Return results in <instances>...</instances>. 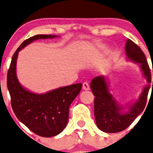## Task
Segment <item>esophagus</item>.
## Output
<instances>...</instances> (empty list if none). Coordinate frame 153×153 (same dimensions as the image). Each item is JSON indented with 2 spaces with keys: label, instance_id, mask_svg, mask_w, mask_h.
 I'll return each instance as SVG.
<instances>
[{
  "label": "esophagus",
  "instance_id": "34e87169",
  "mask_svg": "<svg viewBox=\"0 0 153 153\" xmlns=\"http://www.w3.org/2000/svg\"><path fill=\"white\" fill-rule=\"evenodd\" d=\"M83 89H84V90H89V89H90L89 84H88L87 82H84V84H83Z\"/></svg>",
  "mask_w": 153,
  "mask_h": 153
}]
</instances>
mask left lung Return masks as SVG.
Wrapping results in <instances>:
<instances>
[{"label": "left lung", "mask_w": 153, "mask_h": 153, "mask_svg": "<svg viewBox=\"0 0 153 153\" xmlns=\"http://www.w3.org/2000/svg\"><path fill=\"white\" fill-rule=\"evenodd\" d=\"M125 51L129 60L140 64L148 84L143 88L139 98L129 106L126 112H122V106H119L113 96L109 93L105 78L104 76H98L92 79L90 87L95 95L94 113L95 121L98 129L108 133L121 132L133 122L136 117L144 109L150 88L149 84L152 79L150 69L143 51L130 39L126 41Z\"/></svg>", "instance_id": "obj_1"}]
</instances>
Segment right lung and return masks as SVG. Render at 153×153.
<instances>
[{
    "instance_id": "right-lung-1",
    "label": "right lung",
    "mask_w": 153,
    "mask_h": 153,
    "mask_svg": "<svg viewBox=\"0 0 153 153\" xmlns=\"http://www.w3.org/2000/svg\"><path fill=\"white\" fill-rule=\"evenodd\" d=\"M56 37L37 35L25 40L14 53L7 73V88L14 113L32 132L42 137L55 136L64 130L69 118V106L81 90L82 84L60 87L46 94L33 93L18 82L16 61L18 52L32 41Z\"/></svg>"
}]
</instances>
